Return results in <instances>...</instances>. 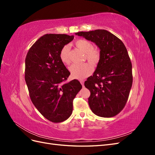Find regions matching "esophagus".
<instances>
[{"label":"esophagus","mask_w":155,"mask_h":155,"mask_svg":"<svg viewBox=\"0 0 155 155\" xmlns=\"http://www.w3.org/2000/svg\"><path fill=\"white\" fill-rule=\"evenodd\" d=\"M80 83H81V85L83 86L84 85V81L83 80H81L80 81Z\"/></svg>","instance_id":"1"}]
</instances>
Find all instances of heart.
<instances>
[{
    "label": "heart",
    "instance_id": "b5f03b06",
    "mask_svg": "<svg viewBox=\"0 0 155 155\" xmlns=\"http://www.w3.org/2000/svg\"><path fill=\"white\" fill-rule=\"evenodd\" d=\"M75 45L76 47L85 53L87 59L92 64L98 63L101 57L100 50L97 48H94L91 41L86 39H79L76 41ZM70 48L65 45L61 50L59 58L61 62L65 64H70ZM72 76L76 79H82L90 75L92 72V67L90 64H73L69 68Z\"/></svg>",
    "mask_w": 155,
    "mask_h": 155
}]
</instances>
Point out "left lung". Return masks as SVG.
I'll use <instances>...</instances> for the list:
<instances>
[{"instance_id": "8db88e82", "label": "left lung", "mask_w": 155, "mask_h": 155, "mask_svg": "<svg viewBox=\"0 0 155 155\" xmlns=\"http://www.w3.org/2000/svg\"><path fill=\"white\" fill-rule=\"evenodd\" d=\"M94 43L101 57L85 87L91 92L88 104L96 115L110 118L123 110L133 83L132 63L123 42L105 30L76 33Z\"/></svg>"}]
</instances>
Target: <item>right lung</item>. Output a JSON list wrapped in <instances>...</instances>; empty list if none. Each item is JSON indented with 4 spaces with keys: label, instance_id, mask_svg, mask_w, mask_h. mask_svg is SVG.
Listing matches in <instances>:
<instances>
[{
    "label": "right lung",
    "instance_id": "right-lung-1",
    "mask_svg": "<svg viewBox=\"0 0 155 155\" xmlns=\"http://www.w3.org/2000/svg\"><path fill=\"white\" fill-rule=\"evenodd\" d=\"M73 35L46 34L29 49L25 59V81L33 104L45 118L54 123L72 114L73 100L82 85L67 80L70 72L59 58L61 50Z\"/></svg>",
    "mask_w": 155,
    "mask_h": 155
}]
</instances>
